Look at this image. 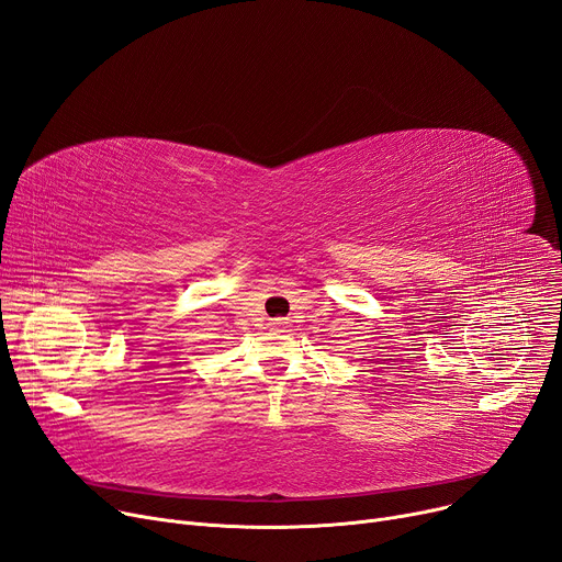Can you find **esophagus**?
I'll list each match as a JSON object with an SVG mask.
<instances>
[{"instance_id": "1", "label": "esophagus", "mask_w": 562, "mask_h": 562, "mask_svg": "<svg viewBox=\"0 0 562 562\" xmlns=\"http://www.w3.org/2000/svg\"><path fill=\"white\" fill-rule=\"evenodd\" d=\"M271 326H273V328H276V330H282V328H284V326H286V321H282V318H276V321H273V323H271Z\"/></svg>"}]
</instances>
